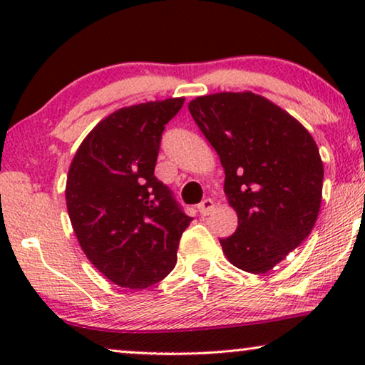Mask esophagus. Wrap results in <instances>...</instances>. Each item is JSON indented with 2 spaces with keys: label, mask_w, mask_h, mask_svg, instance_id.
Instances as JSON below:
<instances>
[{
  "label": "esophagus",
  "mask_w": 365,
  "mask_h": 365,
  "mask_svg": "<svg viewBox=\"0 0 365 365\" xmlns=\"http://www.w3.org/2000/svg\"><path fill=\"white\" fill-rule=\"evenodd\" d=\"M214 209V201L212 199H204V201L201 202V204H197V211H199V214H201V216H207L209 212H211Z\"/></svg>",
  "instance_id": "obj_1"
}]
</instances>
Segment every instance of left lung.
Returning a JSON list of instances; mask_svg holds the SVG:
<instances>
[{
  "mask_svg": "<svg viewBox=\"0 0 365 365\" xmlns=\"http://www.w3.org/2000/svg\"><path fill=\"white\" fill-rule=\"evenodd\" d=\"M189 113L224 168V192L237 214L219 239L229 262L264 274L311 234L322 199L324 166L311 133L277 104L251 91L214 93Z\"/></svg>",
  "mask_w": 365,
  "mask_h": 365,
  "instance_id": "left-lung-1",
  "label": "left lung"
}]
</instances>
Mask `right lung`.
Wrapping results in <instances>:
<instances>
[{
	"instance_id": "right-lung-1",
	"label": "right lung",
	"mask_w": 365,
	"mask_h": 365,
	"mask_svg": "<svg viewBox=\"0 0 365 365\" xmlns=\"http://www.w3.org/2000/svg\"><path fill=\"white\" fill-rule=\"evenodd\" d=\"M182 104L169 98L118 109L83 139L69 166L73 231L89 262L119 287L163 281L192 221L154 176L164 126Z\"/></svg>"
}]
</instances>
